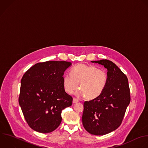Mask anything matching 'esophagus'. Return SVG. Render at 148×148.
<instances>
[{
    "mask_svg": "<svg viewBox=\"0 0 148 148\" xmlns=\"http://www.w3.org/2000/svg\"><path fill=\"white\" fill-rule=\"evenodd\" d=\"M79 102L78 99H76V98H75V97L73 98V103H77V102Z\"/></svg>",
    "mask_w": 148,
    "mask_h": 148,
    "instance_id": "obj_1",
    "label": "esophagus"
}]
</instances>
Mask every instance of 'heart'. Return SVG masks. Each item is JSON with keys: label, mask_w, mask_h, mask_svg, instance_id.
Listing matches in <instances>:
<instances>
[{"label": "heart", "mask_w": 148, "mask_h": 148, "mask_svg": "<svg viewBox=\"0 0 148 148\" xmlns=\"http://www.w3.org/2000/svg\"><path fill=\"white\" fill-rule=\"evenodd\" d=\"M108 79V74L103 69L84 64L75 66L71 70V74L63 75V83L65 90L73 93L79 88L75 95L78 97H86L92 99L99 96L104 90Z\"/></svg>", "instance_id": "1"}]
</instances>
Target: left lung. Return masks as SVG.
I'll list each match as a JSON object with an SVG mask.
<instances>
[{
	"label": "left lung",
	"instance_id": "obj_1",
	"mask_svg": "<svg viewBox=\"0 0 148 148\" xmlns=\"http://www.w3.org/2000/svg\"><path fill=\"white\" fill-rule=\"evenodd\" d=\"M108 69V79L103 92L93 100L85 101L82 117L84 128L95 135H103L121 124L130 103V90L127 76L112 61H92Z\"/></svg>",
	"mask_w": 148,
	"mask_h": 148
}]
</instances>
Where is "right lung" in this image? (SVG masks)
Instances as JSON below:
<instances>
[{"instance_id":"add662e5","label":"right lung","mask_w":148,"mask_h":148,"mask_svg":"<svg viewBox=\"0 0 148 148\" xmlns=\"http://www.w3.org/2000/svg\"><path fill=\"white\" fill-rule=\"evenodd\" d=\"M71 64L66 61L38 63L21 81L18 102L28 125L34 131L49 133L62 121V111L71 106L73 97L63 86L64 72Z\"/></svg>"}]
</instances>
